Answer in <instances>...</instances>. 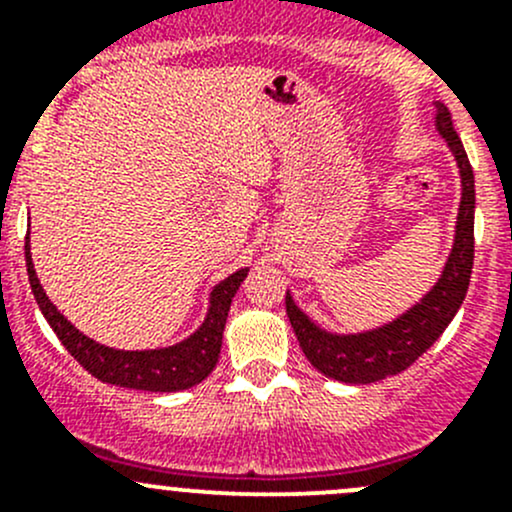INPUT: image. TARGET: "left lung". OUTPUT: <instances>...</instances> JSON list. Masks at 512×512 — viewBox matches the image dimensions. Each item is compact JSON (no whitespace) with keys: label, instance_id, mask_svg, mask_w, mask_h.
<instances>
[{"label":"left lung","instance_id":"obj_1","mask_svg":"<svg viewBox=\"0 0 512 512\" xmlns=\"http://www.w3.org/2000/svg\"><path fill=\"white\" fill-rule=\"evenodd\" d=\"M436 108V126L458 160L463 183L456 242H453V252L438 285L396 322L386 324L376 332L352 334V337L322 332L317 324H312L299 312L289 294L285 297L287 317L292 322L294 334H297L299 347H302L309 364L329 379L344 381V384H374L386 376L401 374L426 349H431V344L441 337L443 329L451 324L458 307L466 299L473 272V250H476V237H473V208H476L473 168L466 156V148H463L461 138L453 128L451 111L443 103H436Z\"/></svg>","mask_w":512,"mask_h":512}]
</instances>
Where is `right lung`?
<instances>
[{
  "instance_id": "right-lung-1",
  "label": "right lung",
  "mask_w": 512,
  "mask_h": 512,
  "mask_svg": "<svg viewBox=\"0 0 512 512\" xmlns=\"http://www.w3.org/2000/svg\"><path fill=\"white\" fill-rule=\"evenodd\" d=\"M24 257H27L29 285H32L36 304H39L49 327L56 332V337L61 339V344L69 349V354L91 376H96L98 381L141 391L190 389V386L200 384L215 369L220 347H223V329L227 322V312H230V302L247 275V270L235 272V275H230L213 289L208 319L185 342L175 344L170 349H156V352H118V349L101 347L94 339L84 337L74 324L66 322L64 314L56 312V307L49 302L34 272L29 237L27 245H24Z\"/></svg>"
}]
</instances>
